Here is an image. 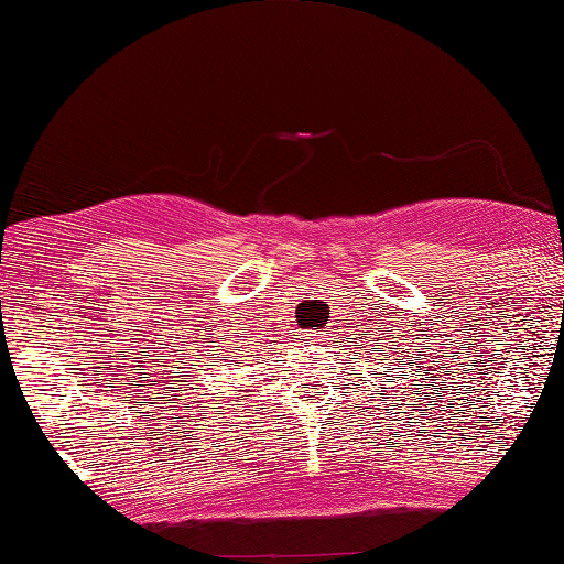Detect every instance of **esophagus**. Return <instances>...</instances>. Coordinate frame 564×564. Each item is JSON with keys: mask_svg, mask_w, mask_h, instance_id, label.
<instances>
[{"mask_svg": "<svg viewBox=\"0 0 564 564\" xmlns=\"http://www.w3.org/2000/svg\"><path fill=\"white\" fill-rule=\"evenodd\" d=\"M303 341H305V345H311V347H317L319 341H325V335L323 333H305Z\"/></svg>", "mask_w": 564, "mask_h": 564, "instance_id": "esophagus-1", "label": "esophagus"}]
</instances>
